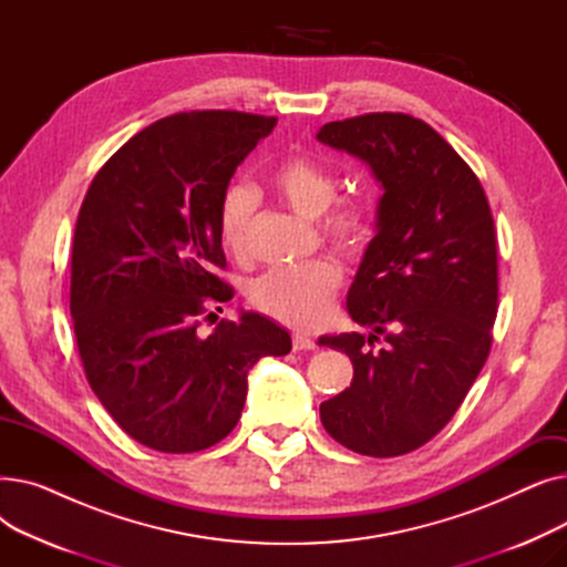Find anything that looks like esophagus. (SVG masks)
Wrapping results in <instances>:
<instances>
[{"label": "esophagus", "instance_id": "34e87169", "mask_svg": "<svg viewBox=\"0 0 567 567\" xmlns=\"http://www.w3.org/2000/svg\"><path fill=\"white\" fill-rule=\"evenodd\" d=\"M291 347H293V351H308V349H315V340L306 333H293Z\"/></svg>", "mask_w": 567, "mask_h": 567}]
</instances>
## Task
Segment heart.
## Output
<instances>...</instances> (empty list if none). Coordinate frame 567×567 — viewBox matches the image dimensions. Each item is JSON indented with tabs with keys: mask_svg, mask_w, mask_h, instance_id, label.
I'll use <instances>...</instances> for the list:
<instances>
[{
	"mask_svg": "<svg viewBox=\"0 0 567 567\" xmlns=\"http://www.w3.org/2000/svg\"><path fill=\"white\" fill-rule=\"evenodd\" d=\"M274 193L303 218H321V234L347 255L361 252L372 231V212L361 199H338V182L310 156H287L268 176ZM255 225V195L246 186H231L223 202L220 241L236 259L250 257ZM342 285V271L333 259H312L301 266L274 268L250 285V303L282 323L312 329L329 315L333 296Z\"/></svg>",
	"mask_w": 567,
	"mask_h": 567,
	"instance_id": "obj_1",
	"label": "heart"
}]
</instances>
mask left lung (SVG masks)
I'll return each instance as SVG.
<instances>
[{
    "label": "left lung",
    "mask_w": 567,
    "mask_h": 567,
    "mask_svg": "<svg viewBox=\"0 0 567 567\" xmlns=\"http://www.w3.org/2000/svg\"><path fill=\"white\" fill-rule=\"evenodd\" d=\"M317 140L370 165L383 195L377 234L347 310L363 333L323 336L353 379L321 402L344 449L398 457L436 436L481 374L498 301L496 231L478 176L421 118L372 112L319 128ZM383 337L386 344L372 350Z\"/></svg>",
    "instance_id": "8db88e82"
}]
</instances>
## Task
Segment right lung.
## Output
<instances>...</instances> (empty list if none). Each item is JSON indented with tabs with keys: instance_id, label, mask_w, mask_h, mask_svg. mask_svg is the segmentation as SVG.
I'll list each match as a JSON object with an SVG mask.
<instances>
[{
	"instance_id": "obj_1",
	"label": "right lung",
	"mask_w": 567,
	"mask_h": 567,
	"mask_svg": "<svg viewBox=\"0 0 567 567\" xmlns=\"http://www.w3.org/2000/svg\"><path fill=\"white\" fill-rule=\"evenodd\" d=\"M276 122L234 110L165 116L118 148L80 206L78 351L101 404L146 449L197 453L225 439L241 419L250 368L291 349L289 333L257 312L197 331L208 308L234 296L216 274L227 266L220 202Z\"/></svg>"
}]
</instances>
